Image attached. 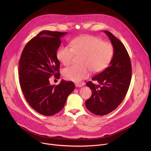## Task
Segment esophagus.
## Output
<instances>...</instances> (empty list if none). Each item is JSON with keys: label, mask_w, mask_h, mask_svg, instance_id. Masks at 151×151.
Returning a JSON list of instances; mask_svg holds the SVG:
<instances>
[{"label": "esophagus", "mask_w": 151, "mask_h": 151, "mask_svg": "<svg viewBox=\"0 0 151 151\" xmlns=\"http://www.w3.org/2000/svg\"><path fill=\"white\" fill-rule=\"evenodd\" d=\"M84 86V84H81V83H75V86L76 87H81Z\"/></svg>", "instance_id": "obj_1"}]
</instances>
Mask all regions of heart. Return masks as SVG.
<instances>
[{"label":"heart","mask_w":151,"mask_h":151,"mask_svg":"<svg viewBox=\"0 0 151 151\" xmlns=\"http://www.w3.org/2000/svg\"><path fill=\"white\" fill-rule=\"evenodd\" d=\"M70 46L61 47L57 53L58 60L65 65L73 61L75 55H83L82 65H73L65 68L64 77L69 81L79 82L87 78L91 70L99 73L110 63L114 54V47L109 42H104L98 37L90 35H81L73 39Z\"/></svg>","instance_id":"heart-1"}]
</instances>
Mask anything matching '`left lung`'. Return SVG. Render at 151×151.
Returning a JSON list of instances; mask_svg holds the SVG:
<instances>
[{"instance_id": "obj_1", "label": "left lung", "mask_w": 151, "mask_h": 151, "mask_svg": "<svg viewBox=\"0 0 151 151\" xmlns=\"http://www.w3.org/2000/svg\"><path fill=\"white\" fill-rule=\"evenodd\" d=\"M104 32L113 46V58L107 68L92 78L99 85L96 86L91 81L86 84L91 89L92 94L86 101V106L98 116L111 113L121 104L128 90L132 73L129 56L125 46L110 32Z\"/></svg>"}]
</instances>
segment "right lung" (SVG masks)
Returning a JSON list of instances; mask_svg holds the SVG:
<instances>
[{
    "label": "right lung",
    "instance_id": "add662e5",
    "mask_svg": "<svg viewBox=\"0 0 151 151\" xmlns=\"http://www.w3.org/2000/svg\"><path fill=\"white\" fill-rule=\"evenodd\" d=\"M66 34L40 32L26 45L19 61V82L24 96L34 110L44 116L60 111L75 87L73 82L63 79L58 86L49 83L52 75L60 78L57 52L61 43L60 38Z\"/></svg>",
    "mask_w": 151,
    "mask_h": 151
}]
</instances>
